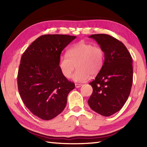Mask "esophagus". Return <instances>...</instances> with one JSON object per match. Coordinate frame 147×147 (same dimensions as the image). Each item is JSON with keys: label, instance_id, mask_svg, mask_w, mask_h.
I'll list each match as a JSON object with an SVG mask.
<instances>
[{"label": "esophagus", "instance_id": "esophagus-1", "mask_svg": "<svg viewBox=\"0 0 147 147\" xmlns=\"http://www.w3.org/2000/svg\"><path fill=\"white\" fill-rule=\"evenodd\" d=\"M82 86V84H78V83H76L75 84L76 88H80V87H81Z\"/></svg>", "mask_w": 147, "mask_h": 147}]
</instances>
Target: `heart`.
<instances>
[{"mask_svg": "<svg viewBox=\"0 0 147 147\" xmlns=\"http://www.w3.org/2000/svg\"><path fill=\"white\" fill-rule=\"evenodd\" d=\"M105 55L99 46L81 41L69 50L67 54H61L58 65L61 73L66 78H70L74 69H78L73 76L76 82L88 80L90 75L100 73L104 64Z\"/></svg>", "mask_w": 147, "mask_h": 147, "instance_id": "b5f03b06", "label": "heart"}]
</instances>
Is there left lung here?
Here are the masks:
<instances>
[{
	"label": "left lung",
	"instance_id": "left-lung-1",
	"mask_svg": "<svg viewBox=\"0 0 147 147\" xmlns=\"http://www.w3.org/2000/svg\"><path fill=\"white\" fill-rule=\"evenodd\" d=\"M104 52L103 67L89 84L93 92L88 105L93 111L110 116L121 110L130 94L133 83V61L119 40L107 34L90 35Z\"/></svg>",
	"mask_w": 147,
	"mask_h": 147
}]
</instances>
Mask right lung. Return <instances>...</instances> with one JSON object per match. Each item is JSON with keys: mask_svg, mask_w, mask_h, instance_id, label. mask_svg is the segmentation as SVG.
<instances>
[{"mask_svg": "<svg viewBox=\"0 0 147 147\" xmlns=\"http://www.w3.org/2000/svg\"><path fill=\"white\" fill-rule=\"evenodd\" d=\"M76 38L67 35H44L36 39L22 55L18 87L24 105L43 120L63 111L68 93L75 87L61 73L58 62L63 49Z\"/></svg>", "mask_w": 147, "mask_h": 147, "instance_id": "add662e5", "label": "right lung"}]
</instances>
